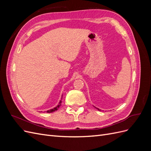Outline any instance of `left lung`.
<instances>
[{"instance_id": "left-lung-1", "label": "left lung", "mask_w": 151, "mask_h": 151, "mask_svg": "<svg viewBox=\"0 0 151 151\" xmlns=\"http://www.w3.org/2000/svg\"><path fill=\"white\" fill-rule=\"evenodd\" d=\"M94 107H95V106H94ZM95 108H96V109H98V110H99V111H101V109H99V108H96V107H95Z\"/></svg>"}]
</instances>
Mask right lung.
Masks as SVG:
<instances>
[{
	"label": "right lung",
	"mask_w": 151,
	"mask_h": 151,
	"mask_svg": "<svg viewBox=\"0 0 151 151\" xmlns=\"http://www.w3.org/2000/svg\"><path fill=\"white\" fill-rule=\"evenodd\" d=\"M62 98H61V100H60V102L58 103V104L57 105V106L56 107H55V108H52V109H48V110H47V113H52V112H54V111H57V109H58V108L61 106V103H62Z\"/></svg>",
	"instance_id": "right-lung-1"
}]
</instances>
